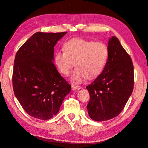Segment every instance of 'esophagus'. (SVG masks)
<instances>
[{"instance_id": "esophagus-1", "label": "esophagus", "mask_w": 148, "mask_h": 148, "mask_svg": "<svg viewBox=\"0 0 148 148\" xmlns=\"http://www.w3.org/2000/svg\"><path fill=\"white\" fill-rule=\"evenodd\" d=\"M71 87H72L73 90H77V89H80L82 88L81 86H77V85H74V84L71 85Z\"/></svg>"}]
</instances>
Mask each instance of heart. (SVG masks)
I'll list each match as a JSON object with an SVG mask.
<instances>
[{"mask_svg": "<svg viewBox=\"0 0 148 148\" xmlns=\"http://www.w3.org/2000/svg\"><path fill=\"white\" fill-rule=\"evenodd\" d=\"M64 49V51L56 53L55 63L65 76L70 73L75 64L77 67L70 78L71 82L75 84L81 83L87 78L97 77L104 69L109 55L108 47L104 42L82 38L67 41Z\"/></svg>", "mask_w": 148, "mask_h": 148, "instance_id": "1", "label": "heart"}]
</instances>
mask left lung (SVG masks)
<instances>
[{"instance_id": "8db88e82", "label": "left lung", "mask_w": 148, "mask_h": 148, "mask_svg": "<svg viewBox=\"0 0 148 148\" xmlns=\"http://www.w3.org/2000/svg\"><path fill=\"white\" fill-rule=\"evenodd\" d=\"M109 55L102 73L86 86L90 99L87 105L89 117L102 122L120 114L132 95L134 69L131 57L118 38H109Z\"/></svg>"}]
</instances>
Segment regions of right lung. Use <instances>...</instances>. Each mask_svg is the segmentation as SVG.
Wrapping results in <instances>:
<instances>
[{
	"instance_id": "obj_1",
	"label": "right lung",
	"mask_w": 148,
	"mask_h": 148,
	"mask_svg": "<svg viewBox=\"0 0 148 148\" xmlns=\"http://www.w3.org/2000/svg\"><path fill=\"white\" fill-rule=\"evenodd\" d=\"M65 34L36 33L16 53L13 91L26 113L36 119L45 120L56 115L71 91L53 64V47Z\"/></svg>"
}]
</instances>
